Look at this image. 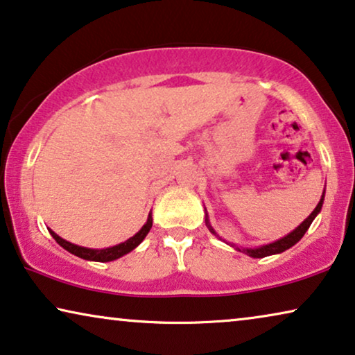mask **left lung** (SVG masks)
Returning <instances> with one entry per match:
<instances>
[{
  "instance_id": "left-lung-1",
  "label": "left lung",
  "mask_w": 355,
  "mask_h": 355,
  "mask_svg": "<svg viewBox=\"0 0 355 355\" xmlns=\"http://www.w3.org/2000/svg\"><path fill=\"white\" fill-rule=\"evenodd\" d=\"M323 198H325V191H323L322 199H320V201H318L317 207L313 209L311 216H309V217L306 218V220H304V222L301 223V225H299L296 230H293V232L289 233V234H286V236H284V238H279V239H277V241H273V243H270V244H266V246H259V248H243V249L236 248V249H238V251L244 252V254H248V256L254 257V259H261V257L273 256V254H279V252L286 251V249L294 246V244H296V243L299 241V239H301V238L304 236V234H306L309 227H311V223L313 222V218H315L317 214L322 211ZM206 225H207L209 230H211V233L217 234L216 232H214V228L211 227V223H209L207 214H206Z\"/></svg>"
}]
</instances>
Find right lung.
I'll return each instance as SVG.
<instances>
[{"mask_svg":"<svg viewBox=\"0 0 355 355\" xmlns=\"http://www.w3.org/2000/svg\"><path fill=\"white\" fill-rule=\"evenodd\" d=\"M151 227H153V217H151V214H149L146 223H144L141 230H139L137 234H133L132 238H128L127 241L117 244V246L106 248V249L82 248V246H77V244H72V243L66 241V239H62L61 236H58V234L54 233L53 230H49V233H51V236L56 239V243L59 244V246H62L64 249H66V251L73 254V256H77L80 259H85V261L111 262V261H116V259H119V257L125 256V254H128L130 251H133V249L137 248L144 238H146V234L149 233Z\"/></svg>","mask_w":355,"mask_h":355,"instance_id":"1","label":"right lung"}]
</instances>
